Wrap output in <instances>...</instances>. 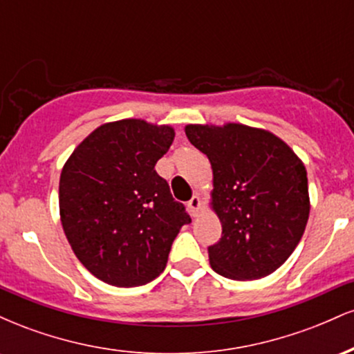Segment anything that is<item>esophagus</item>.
<instances>
[{
	"instance_id": "1",
	"label": "esophagus",
	"mask_w": 354,
	"mask_h": 354,
	"mask_svg": "<svg viewBox=\"0 0 354 354\" xmlns=\"http://www.w3.org/2000/svg\"><path fill=\"white\" fill-rule=\"evenodd\" d=\"M188 208H189L193 216H198V213H200V209H201V198L198 196V194H196V196L191 198V200L188 201Z\"/></svg>"
}]
</instances>
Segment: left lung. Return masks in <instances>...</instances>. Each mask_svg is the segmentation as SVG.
<instances>
[{"label":"left lung","instance_id":"8db88e82","mask_svg":"<svg viewBox=\"0 0 354 354\" xmlns=\"http://www.w3.org/2000/svg\"><path fill=\"white\" fill-rule=\"evenodd\" d=\"M213 169L209 206L221 238L208 248L218 274L261 279L290 258L310 216L304 163L281 138L241 123L186 124Z\"/></svg>","mask_w":354,"mask_h":354}]
</instances>
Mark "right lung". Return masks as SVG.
<instances>
[{
  "label": "right lung",
  "instance_id": "right-lung-1",
  "mask_svg": "<svg viewBox=\"0 0 354 354\" xmlns=\"http://www.w3.org/2000/svg\"><path fill=\"white\" fill-rule=\"evenodd\" d=\"M174 140L169 124L111 121L91 131L59 176V218L76 258L93 276L131 288L163 273L191 221L154 169Z\"/></svg>",
  "mask_w": 354,
  "mask_h": 354
}]
</instances>
